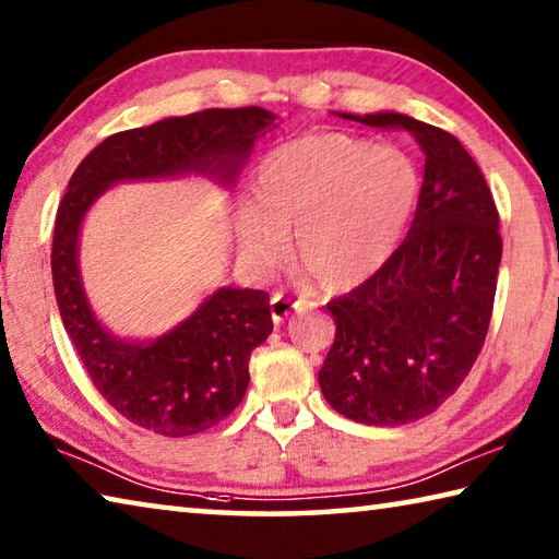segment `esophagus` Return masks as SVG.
<instances>
[{"instance_id":"34e87169","label":"esophagus","mask_w":559,"mask_h":559,"mask_svg":"<svg viewBox=\"0 0 559 559\" xmlns=\"http://www.w3.org/2000/svg\"><path fill=\"white\" fill-rule=\"evenodd\" d=\"M308 306L302 300H288L286 296H281V293H273V298H271V318H273V323H283V320H286L288 316H293V313H302V310H306Z\"/></svg>"}]
</instances>
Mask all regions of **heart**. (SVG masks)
Segmentation results:
<instances>
[{"label": "heart", "instance_id": "obj_1", "mask_svg": "<svg viewBox=\"0 0 559 559\" xmlns=\"http://www.w3.org/2000/svg\"><path fill=\"white\" fill-rule=\"evenodd\" d=\"M253 200L234 212L243 263L269 271L286 253L328 288L374 276L400 246L421 192L419 169L404 150L372 147L343 132L302 135L261 159Z\"/></svg>", "mask_w": 559, "mask_h": 559}]
</instances>
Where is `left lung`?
Segmentation results:
<instances>
[{
    "label": "left lung",
    "mask_w": 559,
    "mask_h": 559,
    "mask_svg": "<svg viewBox=\"0 0 559 559\" xmlns=\"http://www.w3.org/2000/svg\"><path fill=\"white\" fill-rule=\"evenodd\" d=\"M343 118L402 128L427 157L400 249L362 286L328 302L337 330L318 372L335 412L367 427H400L437 412L484 347L503 253L498 210L451 132L392 110Z\"/></svg>",
    "instance_id": "1"
}]
</instances>
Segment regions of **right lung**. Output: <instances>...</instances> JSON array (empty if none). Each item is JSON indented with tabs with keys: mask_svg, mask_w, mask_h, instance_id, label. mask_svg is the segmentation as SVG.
<instances>
[{
	"mask_svg": "<svg viewBox=\"0 0 559 559\" xmlns=\"http://www.w3.org/2000/svg\"><path fill=\"white\" fill-rule=\"evenodd\" d=\"M271 110L212 108L116 132L83 157L56 214L51 273L66 333L110 406L147 431L192 437L226 419L249 386V359L271 335L269 293L216 288L192 316L155 340H128L100 323L83 288L81 226L118 182L200 175L231 189Z\"/></svg>",
	"mask_w": 559,
	"mask_h": 559,
	"instance_id": "obj_1",
	"label": "right lung"
}]
</instances>
